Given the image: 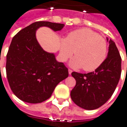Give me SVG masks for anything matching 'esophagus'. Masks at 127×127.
<instances>
[{"mask_svg": "<svg viewBox=\"0 0 127 127\" xmlns=\"http://www.w3.org/2000/svg\"><path fill=\"white\" fill-rule=\"evenodd\" d=\"M72 72H73V71H72L71 69H68V74H69V75H71Z\"/></svg>", "mask_w": 127, "mask_h": 127, "instance_id": "1", "label": "esophagus"}]
</instances>
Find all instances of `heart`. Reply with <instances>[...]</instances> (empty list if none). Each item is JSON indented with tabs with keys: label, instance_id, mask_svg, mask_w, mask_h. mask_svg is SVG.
Segmentation results:
<instances>
[{
	"label": "heart",
	"instance_id": "heart-1",
	"mask_svg": "<svg viewBox=\"0 0 127 127\" xmlns=\"http://www.w3.org/2000/svg\"><path fill=\"white\" fill-rule=\"evenodd\" d=\"M70 63L72 67L93 71L102 65L107 57L108 44L97 33L87 28L75 30L61 40L60 59L65 62L74 54Z\"/></svg>",
	"mask_w": 127,
	"mask_h": 127
}]
</instances>
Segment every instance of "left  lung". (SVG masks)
Returning a JSON list of instances; mask_svg holds the SVG:
<instances>
[{
	"label": "left lung",
	"mask_w": 127,
	"mask_h": 127,
	"mask_svg": "<svg viewBox=\"0 0 127 127\" xmlns=\"http://www.w3.org/2000/svg\"><path fill=\"white\" fill-rule=\"evenodd\" d=\"M109 42L108 56L101 66L88 73L73 72L76 85L71 97L78 106L95 110L102 106L113 94L121 75V57L115 43Z\"/></svg>",
	"instance_id": "1"
}]
</instances>
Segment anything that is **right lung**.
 <instances>
[{"label":"right lung","mask_w":127,"mask_h":127,"mask_svg":"<svg viewBox=\"0 0 127 127\" xmlns=\"http://www.w3.org/2000/svg\"><path fill=\"white\" fill-rule=\"evenodd\" d=\"M43 26L56 32L64 25L33 23L14 36L6 54V77L11 90L19 99L31 104L50 98L56 85L68 76L63 63L56 61L53 53L44 51L37 41L35 32Z\"/></svg>","instance_id":"right-lung-1"}]
</instances>
